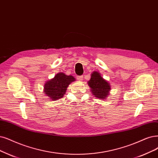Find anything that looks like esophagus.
Wrapping results in <instances>:
<instances>
[{
	"label": "esophagus",
	"mask_w": 158,
	"mask_h": 158,
	"mask_svg": "<svg viewBox=\"0 0 158 158\" xmlns=\"http://www.w3.org/2000/svg\"><path fill=\"white\" fill-rule=\"evenodd\" d=\"M83 79V76L81 75V76H77V80L79 81H82Z\"/></svg>",
	"instance_id": "1"
}]
</instances>
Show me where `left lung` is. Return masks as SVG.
Instances as JSON below:
<instances>
[{
	"label": "left lung",
	"mask_w": 158,
	"mask_h": 158,
	"mask_svg": "<svg viewBox=\"0 0 158 158\" xmlns=\"http://www.w3.org/2000/svg\"><path fill=\"white\" fill-rule=\"evenodd\" d=\"M91 76L92 77L88 82L91 89V92L95 97L104 99L108 95L110 89L109 83L103 79L100 73L97 72H93Z\"/></svg>",
	"instance_id": "obj_1"
}]
</instances>
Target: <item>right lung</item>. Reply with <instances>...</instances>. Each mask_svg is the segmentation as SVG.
<instances>
[{
  "label": "right lung",
  "instance_id": "1",
  "mask_svg": "<svg viewBox=\"0 0 158 158\" xmlns=\"http://www.w3.org/2000/svg\"><path fill=\"white\" fill-rule=\"evenodd\" d=\"M74 81L75 78L72 75H66L65 73H58L53 79L45 83L44 93L51 98V100H58L65 94L67 87Z\"/></svg>",
  "mask_w": 158,
  "mask_h": 158
}]
</instances>
